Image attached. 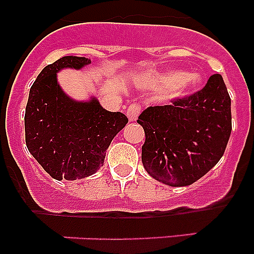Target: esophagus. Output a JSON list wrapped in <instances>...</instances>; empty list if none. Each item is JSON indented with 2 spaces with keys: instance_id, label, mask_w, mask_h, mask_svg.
Masks as SVG:
<instances>
[{
  "instance_id": "34e87169",
  "label": "esophagus",
  "mask_w": 254,
  "mask_h": 254,
  "mask_svg": "<svg viewBox=\"0 0 254 254\" xmlns=\"http://www.w3.org/2000/svg\"><path fill=\"white\" fill-rule=\"evenodd\" d=\"M141 112V107L137 104H132L127 108V117H128L129 122H134V121L137 120L138 114Z\"/></svg>"
}]
</instances>
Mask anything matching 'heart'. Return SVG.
Instances as JSON below:
<instances>
[{
  "mask_svg": "<svg viewBox=\"0 0 254 254\" xmlns=\"http://www.w3.org/2000/svg\"><path fill=\"white\" fill-rule=\"evenodd\" d=\"M199 76L194 73L185 72H167L156 73V75H146L143 77L145 85L155 89L168 87V93L172 96L181 95L182 93L190 90L199 82Z\"/></svg>",
  "mask_w": 254,
  "mask_h": 254,
  "instance_id": "b5f03b06",
  "label": "heart"
}]
</instances>
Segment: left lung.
<instances>
[{
    "label": "left lung",
    "mask_w": 254,
    "mask_h": 254,
    "mask_svg": "<svg viewBox=\"0 0 254 254\" xmlns=\"http://www.w3.org/2000/svg\"><path fill=\"white\" fill-rule=\"evenodd\" d=\"M230 103L223 77L215 73L201 90L145 109L137 120L145 131V170L172 187L205 176L225 152L232 133Z\"/></svg>",
    "instance_id": "left-lung-1"
}]
</instances>
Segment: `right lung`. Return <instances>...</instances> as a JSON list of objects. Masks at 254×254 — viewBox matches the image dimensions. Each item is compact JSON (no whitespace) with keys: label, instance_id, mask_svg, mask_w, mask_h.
<instances>
[{"label":"right lung","instance_id":"add662e5","mask_svg":"<svg viewBox=\"0 0 254 254\" xmlns=\"http://www.w3.org/2000/svg\"><path fill=\"white\" fill-rule=\"evenodd\" d=\"M85 57L66 56L44 67L31 85L25 109L29 152L52 178L75 181L89 177L104 164L105 151L128 118L108 112L91 98L76 102L57 82L62 68L80 69Z\"/></svg>","mask_w":254,"mask_h":254}]
</instances>
